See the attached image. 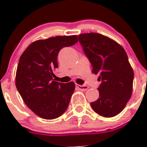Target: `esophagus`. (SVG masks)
I'll return each mask as SVG.
<instances>
[{
    "label": "esophagus",
    "mask_w": 147,
    "mask_h": 147,
    "mask_svg": "<svg viewBox=\"0 0 147 147\" xmlns=\"http://www.w3.org/2000/svg\"><path fill=\"white\" fill-rule=\"evenodd\" d=\"M76 87H78L79 90H82V91H86V90H88L89 88V87L86 85H80V84H76Z\"/></svg>",
    "instance_id": "34e87169"
}]
</instances>
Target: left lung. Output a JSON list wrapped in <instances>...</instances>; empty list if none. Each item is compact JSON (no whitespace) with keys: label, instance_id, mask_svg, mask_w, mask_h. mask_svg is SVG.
<instances>
[{"label":"left lung","instance_id":"obj_1","mask_svg":"<svg viewBox=\"0 0 147 147\" xmlns=\"http://www.w3.org/2000/svg\"><path fill=\"white\" fill-rule=\"evenodd\" d=\"M92 71L99 75L100 97L91 102L93 110L105 117L116 116L124 109L132 93L134 72L122 47L96 32L78 36Z\"/></svg>","mask_w":147,"mask_h":147}]
</instances>
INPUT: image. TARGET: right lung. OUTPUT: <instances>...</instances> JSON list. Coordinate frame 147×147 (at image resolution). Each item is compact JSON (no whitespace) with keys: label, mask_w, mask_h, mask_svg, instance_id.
<instances>
[{"label":"right lung","mask_w":147,"mask_h":147,"mask_svg":"<svg viewBox=\"0 0 147 147\" xmlns=\"http://www.w3.org/2000/svg\"><path fill=\"white\" fill-rule=\"evenodd\" d=\"M78 41L76 35L38 40L20 56L16 71V88L26 105L42 119L59 117L69 105L75 83L55 82L53 80V70L58 67L60 50Z\"/></svg>","instance_id":"add662e5"}]
</instances>
